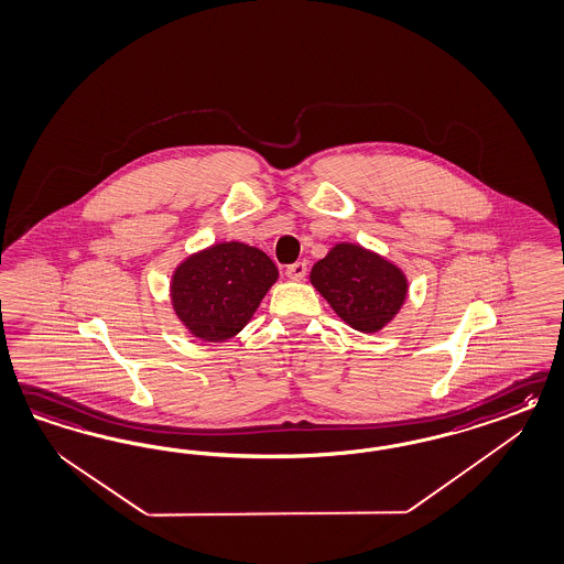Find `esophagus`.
Segmentation results:
<instances>
[{"instance_id":"34e87169","label":"esophagus","mask_w":564,"mask_h":564,"mask_svg":"<svg viewBox=\"0 0 564 564\" xmlns=\"http://www.w3.org/2000/svg\"><path fill=\"white\" fill-rule=\"evenodd\" d=\"M286 275L291 278V280H305V275H307V263L305 261H296V263H292L286 268Z\"/></svg>"}]
</instances>
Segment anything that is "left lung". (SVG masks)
Returning a JSON list of instances; mask_svg holds the SVG:
<instances>
[{"instance_id":"left-lung-1","label":"left lung","mask_w":564,"mask_h":564,"mask_svg":"<svg viewBox=\"0 0 564 564\" xmlns=\"http://www.w3.org/2000/svg\"><path fill=\"white\" fill-rule=\"evenodd\" d=\"M310 278L334 313L365 334L388 326L409 294V280L397 263L355 242H336Z\"/></svg>"}]
</instances>
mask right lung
Listing matches in <instances>:
<instances>
[{
	"label": "right lung",
	"instance_id": "add662e5",
	"mask_svg": "<svg viewBox=\"0 0 564 564\" xmlns=\"http://www.w3.org/2000/svg\"><path fill=\"white\" fill-rule=\"evenodd\" d=\"M278 280L261 249L224 240L188 254L174 268L170 303L178 322L203 343L235 338Z\"/></svg>",
	"mask_w": 564,
	"mask_h": 564
}]
</instances>
